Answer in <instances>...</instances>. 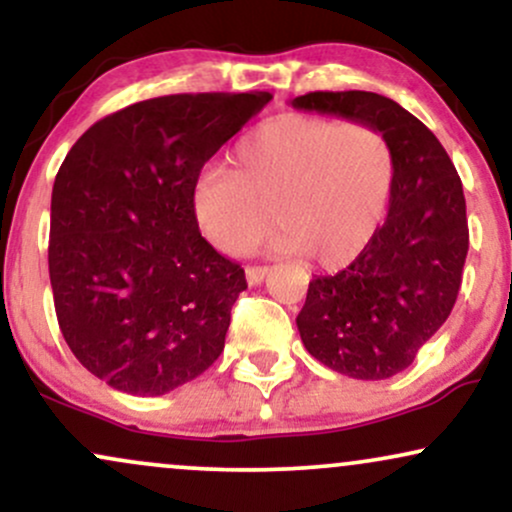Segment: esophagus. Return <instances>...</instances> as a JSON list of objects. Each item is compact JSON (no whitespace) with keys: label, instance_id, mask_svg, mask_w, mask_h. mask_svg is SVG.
Returning a JSON list of instances; mask_svg holds the SVG:
<instances>
[{"label":"esophagus","instance_id":"esophagus-1","mask_svg":"<svg viewBox=\"0 0 512 512\" xmlns=\"http://www.w3.org/2000/svg\"><path fill=\"white\" fill-rule=\"evenodd\" d=\"M269 272H272L269 267H248V269H245V276H248L250 286H257V284H262L264 279H267Z\"/></svg>","mask_w":512,"mask_h":512}]
</instances>
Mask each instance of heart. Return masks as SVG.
I'll return each instance as SVG.
<instances>
[{
  "instance_id": "obj_1",
  "label": "heart",
  "mask_w": 512,
  "mask_h": 512,
  "mask_svg": "<svg viewBox=\"0 0 512 512\" xmlns=\"http://www.w3.org/2000/svg\"><path fill=\"white\" fill-rule=\"evenodd\" d=\"M397 178L383 129L366 122L286 113L240 139L231 168L214 166L192 187L199 228L216 250L240 255L269 223V248L346 267L378 236Z\"/></svg>"
}]
</instances>
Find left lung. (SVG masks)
<instances>
[{"label":"left lung","mask_w":512,"mask_h":512,"mask_svg":"<svg viewBox=\"0 0 512 512\" xmlns=\"http://www.w3.org/2000/svg\"><path fill=\"white\" fill-rule=\"evenodd\" d=\"M383 129L397 156L390 211L361 257L315 276L298 332L310 356L356 380L402 373L448 320L469 250L462 180L443 144L392 98L370 91H315L291 101Z\"/></svg>","instance_id":"8db88e82"}]
</instances>
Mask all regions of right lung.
<instances>
[{"mask_svg": "<svg viewBox=\"0 0 512 512\" xmlns=\"http://www.w3.org/2000/svg\"><path fill=\"white\" fill-rule=\"evenodd\" d=\"M272 93H175L88 127L52 187L50 284L64 342L115 390L158 397L221 356L240 264L199 233L204 163Z\"/></svg>", "mask_w": 512, "mask_h": 512, "instance_id": "add662e5", "label": "right lung"}]
</instances>
